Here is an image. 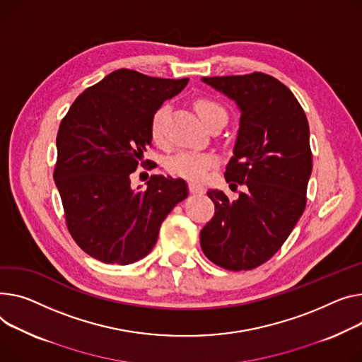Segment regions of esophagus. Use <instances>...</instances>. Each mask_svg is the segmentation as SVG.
Instances as JSON below:
<instances>
[{
  "label": "esophagus",
  "instance_id": "34e87169",
  "mask_svg": "<svg viewBox=\"0 0 362 362\" xmlns=\"http://www.w3.org/2000/svg\"><path fill=\"white\" fill-rule=\"evenodd\" d=\"M189 190L192 192V194H198V195H202L205 194V187L199 183H195V182H190L189 183Z\"/></svg>",
  "mask_w": 362,
  "mask_h": 362
}]
</instances>
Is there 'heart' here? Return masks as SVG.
<instances>
[{
	"label": "heart",
	"mask_w": 362,
	"mask_h": 362,
	"mask_svg": "<svg viewBox=\"0 0 362 362\" xmlns=\"http://www.w3.org/2000/svg\"><path fill=\"white\" fill-rule=\"evenodd\" d=\"M198 116L202 122L208 125L216 116L227 117L226 109L208 98H199L194 103ZM168 105H161L157 107L151 117L150 134L154 142L163 144L165 139V120L168 116ZM215 164V157L211 154H198L192 151H182L173 156L167 163L168 172L175 176L190 179V180H202L209 168Z\"/></svg>",
	"instance_id": "b5f03b06"
}]
</instances>
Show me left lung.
<instances>
[{
    "instance_id": "left-lung-1",
    "label": "left lung",
    "mask_w": 362,
    "mask_h": 362,
    "mask_svg": "<svg viewBox=\"0 0 362 362\" xmlns=\"http://www.w3.org/2000/svg\"><path fill=\"white\" fill-rule=\"evenodd\" d=\"M242 112L230 187L245 185L231 201L218 189L206 194L215 214L201 231L205 256L228 271H249L269 260L291 234L307 204L313 161L305 113L286 86L263 72L204 77Z\"/></svg>"
}]
</instances>
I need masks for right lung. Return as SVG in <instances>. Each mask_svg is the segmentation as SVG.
Here are the masks:
<instances>
[{
    "label": "right lung",
    "mask_w": 362,
    "mask_h": 362,
    "mask_svg": "<svg viewBox=\"0 0 362 362\" xmlns=\"http://www.w3.org/2000/svg\"><path fill=\"white\" fill-rule=\"evenodd\" d=\"M187 81L116 69L84 90L62 119L54 179L68 231L91 257L119 264L146 257L167 214L187 197L183 179L153 175L144 190L131 189L129 179L150 164L142 156L154 112Z\"/></svg>",
    "instance_id": "1"
}]
</instances>
